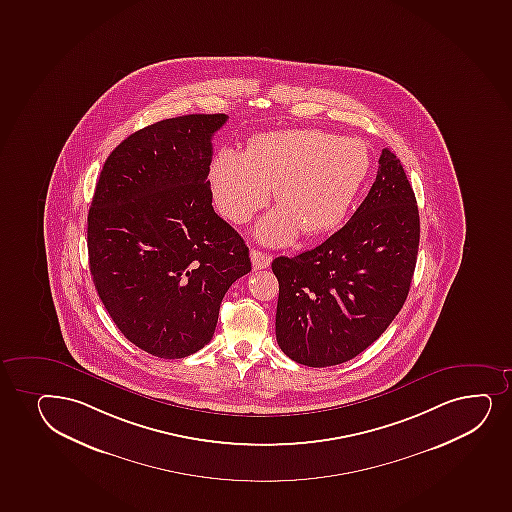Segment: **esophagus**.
I'll list each match as a JSON object with an SVG mask.
<instances>
[{"instance_id": "1", "label": "esophagus", "mask_w": 512, "mask_h": 512, "mask_svg": "<svg viewBox=\"0 0 512 512\" xmlns=\"http://www.w3.org/2000/svg\"><path fill=\"white\" fill-rule=\"evenodd\" d=\"M270 254L261 253L258 249H251V263L254 270H265L271 263Z\"/></svg>"}]
</instances>
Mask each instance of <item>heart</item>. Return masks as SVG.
I'll list each match as a JSON object with an SVG mask.
<instances>
[{"label":"heart","instance_id":"b5f03b06","mask_svg":"<svg viewBox=\"0 0 512 512\" xmlns=\"http://www.w3.org/2000/svg\"><path fill=\"white\" fill-rule=\"evenodd\" d=\"M364 141L319 130L275 131L254 138L249 152L222 148L210 167L218 212L244 224L268 205L277 186L278 203L256 229L261 242L283 246L300 230L326 234L345 220L371 172Z\"/></svg>","mask_w":512,"mask_h":512}]
</instances>
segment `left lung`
Returning <instances> with one entry per match:
<instances>
[{"label": "left lung", "instance_id": "1", "mask_svg": "<svg viewBox=\"0 0 512 512\" xmlns=\"http://www.w3.org/2000/svg\"><path fill=\"white\" fill-rule=\"evenodd\" d=\"M418 241L415 193L400 159L384 148L376 181L347 224L311 251L273 259L278 347L307 367L364 352L405 304Z\"/></svg>", "mask_w": 512, "mask_h": 512}]
</instances>
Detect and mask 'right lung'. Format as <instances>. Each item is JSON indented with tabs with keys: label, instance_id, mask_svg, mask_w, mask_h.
Segmentation results:
<instances>
[{
	"label": "right lung",
	"instance_id": "1",
	"mask_svg": "<svg viewBox=\"0 0 512 512\" xmlns=\"http://www.w3.org/2000/svg\"><path fill=\"white\" fill-rule=\"evenodd\" d=\"M225 121L188 114L150 124L112 150L95 186L87 246L97 294L119 331L160 359L210 343L225 292L251 271L206 179Z\"/></svg>",
	"mask_w": 512,
	"mask_h": 512
}]
</instances>
